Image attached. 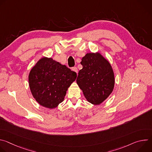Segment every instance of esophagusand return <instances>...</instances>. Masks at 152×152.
<instances>
[{"label": "esophagus", "instance_id": "1", "mask_svg": "<svg viewBox=\"0 0 152 152\" xmlns=\"http://www.w3.org/2000/svg\"><path fill=\"white\" fill-rule=\"evenodd\" d=\"M73 72H76V73H77V72H78V70H77V67H73L72 68V69Z\"/></svg>", "mask_w": 152, "mask_h": 152}]
</instances>
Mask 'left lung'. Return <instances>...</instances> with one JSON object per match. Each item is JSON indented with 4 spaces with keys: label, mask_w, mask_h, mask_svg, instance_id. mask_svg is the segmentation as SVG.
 Listing matches in <instances>:
<instances>
[{
    "label": "left lung",
    "mask_w": 152,
    "mask_h": 152,
    "mask_svg": "<svg viewBox=\"0 0 152 152\" xmlns=\"http://www.w3.org/2000/svg\"><path fill=\"white\" fill-rule=\"evenodd\" d=\"M83 68L76 82L88 102L99 105L113 91L115 76L110 62L100 52L87 53L82 59Z\"/></svg>",
    "instance_id": "left-lung-1"
}]
</instances>
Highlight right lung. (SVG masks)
<instances>
[{
    "mask_svg": "<svg viewBox=\"0 0 152 152\" xmlns=\"http://www.w3.org/2000/svg\"><path fill=\"white\" fill-rule=\"evenodd\" d=\"M77 74L65 65L46 56L40 58L28 76L31 92L42 106L54 109L63 102Z\"/></svg>",
    "mask_w": 152,
    "mask_h": 152,
    "instance_id": "1",
    "label": "right lung"
}]
</instances>
